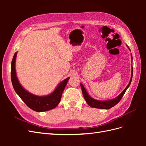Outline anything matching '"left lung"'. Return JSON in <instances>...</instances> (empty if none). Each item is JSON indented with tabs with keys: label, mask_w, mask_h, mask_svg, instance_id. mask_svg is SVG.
<instances>
[{
	"label": "left lung",
	"mask_w": 146,
	"mask_h": 146,
	"mask_svg": "<svg viewBox=\"0 0 146 146\" xmlns=\"http://www.w3.org/2000/svg\"><path fill=\"white\" fill-rule=\"evenodd\" d=\"M127 47L129 48V49L130 50V48L127 45ZM131 61L133 60L132 58V55L131 54ZM132 77H133V67H131V78H130V80L129 83V85H127V86L125 88L124 90H123L121 93L119 94L117 97H116V98L111 99V100H96L93 98H92L88 94L86 90H85V87L83 85L82 83H80V86L82 88V93L83 96L85 98V100H86V103L89 105L90 107L92 108H99V109H105V110H108L112 108L114 106H115L117 103H119V102L120 101L123 97V96L124 95L125 91H127V88L129 87L130 85V83L132 80Z\"/></svg>",
	"instance_id": "1"
}]
</instances>
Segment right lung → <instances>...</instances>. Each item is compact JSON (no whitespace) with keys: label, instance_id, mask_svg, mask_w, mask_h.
I'll list each match as a JSON object with an SVG mask.
<instances>
[{"label":"right lung","instance_id":"add662e5","mask_svg":"<svg viewBox=\"0 0 146 146\" xmlns=\"http://www.w3.org/2000/svg\"><path fill=\"white\" fill-rule=\"evenodd\" d=\"M17 52H16L11 61V78L14 90L24 102L32 110L37 112H43L55 108L61 100V96L64 88L67 85L69 77L60 82L56 89L52 93L47 96H39L30 93L21 86L16 76L15 69L16 58Z\"/></svg>","mask_w":146,"mask_h":146}]
</instances>
